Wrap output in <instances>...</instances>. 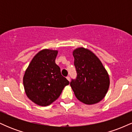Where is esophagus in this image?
Wrapping results in <instances>:
<instances>
[{
  "mask_svg": "<svg viewBox=\"0 0 132 132\" xmlns=\"http://www.w3.org/2000/svg\"><path fill=\"white\" fill-rule=\"evenodd\" d=\"M66 79H67L68 80V81H70V80H71V79H70V77H69V76H67V77H66Z\"/></svg>",
  "mask_w": 132,
  "mask_h": 132,
  "instance_id": "esophagus-1",
  "label": "esophagus"
}]
</instances>
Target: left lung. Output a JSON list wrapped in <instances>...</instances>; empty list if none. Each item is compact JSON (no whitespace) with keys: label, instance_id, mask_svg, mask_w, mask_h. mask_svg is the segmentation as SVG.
Listing matches in <instances>:
<instances>
[{"label":"left lung","instance_id":"1","mask_svg":"<svg viewBox=\"0 0 132 132\" xmlns=\"http://www.w3.org/2000/svg\"><path fill=\"white\" fill-rule=\"evenodd\" d=\"M76 79L70 85L76 98L86 104H94L104 99L109 87V77L101 61L92 51L79 48L73 51Z\"/></svg>","mask_w":132,"mask_h":132}]
</instances>
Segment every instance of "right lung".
I'll return each instance as SVG.
<instances>
[{
    "label": "right lung",
    "mask_w": 132,
    "mask_h": 132,
    "mask_svg": "<svg viewBox=\"0 0 132 132\" xmlns=\"http://www.w3.org/2000/svg\"><path fill=\"white\" fill-rule=\"evenodd\" d=\"M57 54L56 50L40 51L33 57L25 72L23 82L26 94L37 105H50L69 84L55 63Z\"/></svg>",
    "instance_id": "add662e5"
}]
</instances>
